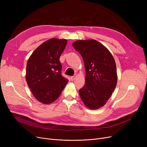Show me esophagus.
<instances>
[{
  "label": "esophagus",
  "mask_w": 147,
  "mask_h": 147,
  "mask_svg": "<svg viewBox=\"0 0 147 147\" xmlns=\"http://www.w3.org/2000/svg\"><path fill=\"white\" fill-rule=\"evenodd\" d=\"M76 78V76H71L70 78H71V80L72 81H73V80L75 79Z\"/></svg>",
  "instance_id": "obj_1"
}]
</instances>
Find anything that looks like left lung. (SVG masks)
<instances>
[{
	"mask_svg": "<svg viewBox=\"0 0 147 147\" xmlns=\"http://www.w3.org/2000/svg\"><path fill=\"white\" fill-rule=\"evenodd\" d=\"M73 46L81 55L86 69L85 84L79 90L80 96L89 109H99L116 87L115 60L108 49L95 40H77Z\"/></svg>",
	"mask_w": 147,
	"mask_h": 147,
	"instance_id": "obj_1",
	"label": "left lung"
}]
</instances>
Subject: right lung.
I'll list each match as a JSON object with an SVG mask.
<instances>
[{
  "label": "right lung",
  "mask_w": 147,
  "mask_h": 147,
  "mask_svg": "<svg viewBox=\"0 0 147 147\" xmlns=\"http://www.w3.org/2000/svg\"><path fill=\"white\" fill-rule=\"evenodd\" d=\"M67 40L53 38L41 44L28 59L26 82L37 100L48 104L59 96L68 80L62 76L59 57Z\"/></svg>",
  "instance_id": "right-lung-1"
}]
</instances>
